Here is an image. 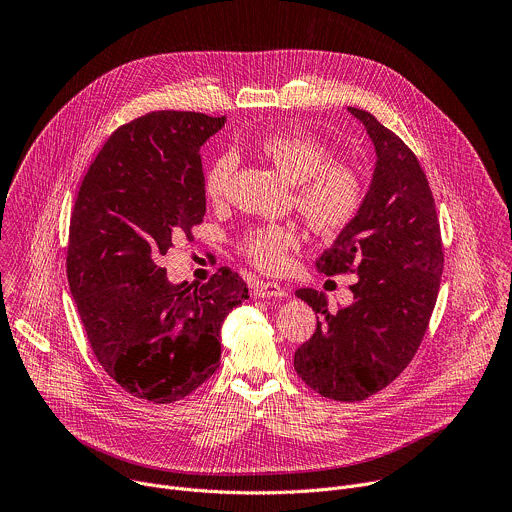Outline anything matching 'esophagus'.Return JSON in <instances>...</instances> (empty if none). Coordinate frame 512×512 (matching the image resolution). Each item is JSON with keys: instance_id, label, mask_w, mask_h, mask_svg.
<instances>
[{"instance_id": "obj_1", "label": "esophagus", "mask_w": 512, "mask_h": 512, "mask_svg": "<svg viewBox=\"0 0 512 512\" xmlns=\"http://www.w3.org/2000/svg\"><path fill=\"white\" fill-rule=\"evenodd\" d=\"M255 298H285L287 291L275 281H257L253 287Z\"/></svg>"}]
</instances>
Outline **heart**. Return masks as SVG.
<instances>
[{
    "mask_svg": "<svg viewBox=\"0 0 512 512\" xmlns=\"http://www.w3.org/2000/svg\"><path fill=\"white\" fill-rule=\"evenodd\" d=\"M257 150L296 188V204L306 221L320 233L344 229L362 202V186L352 168L332 162L328 145L316 135L285 127L263 135ZM237 156L223 152L216 156L204 174V194L212 202H221L229 194ZM300 231L294 225L267 223L251 227L239 241L241 253L267 273L281 271L287 265L289 249L298 247Z\"/></svg>",
    "mask_w": 512,
    "mask_h": 512,
    "instance_id": "obj_1",
    "label": "heart"
}]
</instances>
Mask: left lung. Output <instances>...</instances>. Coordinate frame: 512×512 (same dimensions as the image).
Returning <instances> with one entry per match:
<instances>
[{
	"label": "left lung",
	"instance_id": "8db88e82",
	"mask_svg": "<svg viewBox=\"0 0 512 512\" xmlns=\"http://www.w3.org/2000/svg\"><path fill=\"white\" fill-rule=\"evenodd\" d=\"M348 111L367 129L377 162L358 212L316 267L326 275L354 271V300L330 310L316 289L296 291L320 320L294 367L322 397L354 403L393 383L415 356L440 291L444 249L415 154L369 111Z\"/></svg>",
	"mask_w": 512,
	"mask_h": 512
}]
</instances>
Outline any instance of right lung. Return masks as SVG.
Returning a JSON list of instances; mask_svg holds the SVG:
<instances>
[{
    "label": "right lung",
    "instance_id": "obj_1",
    "mask_svg": "<svg viewBox=\"0 0 512 512\" xmlns=\"http://www.w3.org/2000/svg\"><path fill=\"white\" fill-rule=\"evenodd\" d=\"M225 121L154 111L119 127L72 208L66 275L91 348L119 387L152 403L178 401L216 373L223 322L249 298L229 267L194 287L158 265L202 223L200 145Z\"/></svg>",
    "mask_w": 512,
    "mask_h": 512
}]
</instances>
